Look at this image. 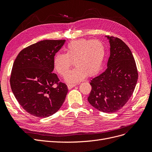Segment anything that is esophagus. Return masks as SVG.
<instances>
[{
  "mask_svg": "<svg viewBox=\"0 0 152 152\" xmlns=\"http://www.w3.org/2000/svg\"><path fill=\"white\" fill-rule=\"evenodd\" d=\"M76 84H68L67 86H68V89H71L73 88V87H74L75 86H76Z\"/></svg>",
  "mask_w": 152,
  "mask_h": 152,
  "instance_id": "esophagus-1",
  "label": "esophagus"
}]
</instances>
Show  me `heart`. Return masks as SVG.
Segmentation results:
<instances>
[{
    "label": "heart",
    "mask_w": 152,
    "mask_h": 152,
    "mask_svg": "<svg viewBox=\"0 0 152 152\" xmlns=\"http://www.w3.org/2000/svg\"><path fill=\"white\" fill-rule=\"evenodd\" d=\"M65 53H58L53 57V66L57 73L64 76L73 65L76 66L65 76L69 83L81 81L87 75L93 76L100 70L104 60L105 46L98 40L80 39L69 42Z\"/></svg>",
    "instance_id": "obj_1"
}]
</instances>
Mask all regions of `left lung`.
Instances as JSON below:
<instances>
[{
	"label": "left lung",
	"instance_id": "1",
	"mask_svg": "<svg viewBox=\"0 0 152 152\" xmlns=\"http://www.w3.org/2000/svg\"><path fill=\"white\" fill-rule=\"evenodd\" d=\"M110 44L107 69L91 81L90 104L104 113L120 110L133 94L138 72L133 55L121 39L106 36Z\"/></svg>",
	"mask_w": 152,
	"mask_h": 152
}]
</instances>
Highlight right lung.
Instances as JSON below:
<instances>
[{"instance_id":"right-lung-1","label":"right lung","mask_w":152,"mask_h":152,"mask_svg":"<svg viewBox=\"0 0 152 152\" xmlns=\"http://www.w3.org/2000/svg\"><path fill=\"white\" fill-rule=\"evenodd\" d=\"M65 40H44L23 49L16 58L10 83L23 108L31 115L47 118L60 108L67 86L52 73L53 57ZM56 84L57 86L54 87Z\"/></svg>"}]
</instances>
